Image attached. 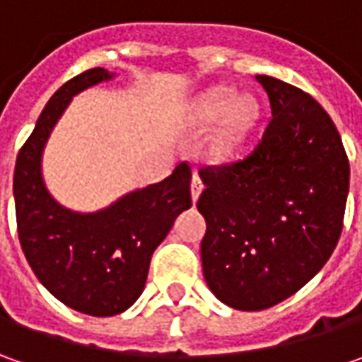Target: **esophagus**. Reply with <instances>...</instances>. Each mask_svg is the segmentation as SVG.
Returning <instances> with one entry per match:
<instances>
[{"mask_svg":"<svg viewBox=\"0 0 362 362\" xmlns=\"http://www.w3.org/2000/svg\"><path fill=\"white\" fill-rule=\"evenodd\" d=\"M202 191H203L202 177H199L197 173H193V179H191V197H193V202H197V199H199Z\"/></svg>","mask_w":362,"mask_h":362,"instance_id":"1","label":"esophagus"}]
</instances>
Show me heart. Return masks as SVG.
Here are the masks:
<instances>
[{"label": "heart", "mask_w": 362, "mask_h": 362, "mask_svg": "<svg viewBox=\"0 0 362 362\" xmlns=\"http://www.w3.org/2000/svg\"><path fill=\"white\" fill-rule=\"evenodd\" d=\"M257 117L259 105L252 96H243L238 100V92L226 86L207 92L193 112V120L199 129L211 127L221 120L207 143V155L211 160L230 159L254 129Z\"/></svg>", "instance_id": "1"}]
</instances>
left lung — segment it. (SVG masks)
<instances>
[{
  "label": "left lung",
  "mask_w": 362,
  "mask_h": 362,
  "mask_svg": "<svg viewBox=\"0 0 362 362\" xmlns=\"http://www.w3.org/2000/svg\"><path fill=\"white\" fill-rule=\"evenodd\" d=\"M272 119L243 159L199 169L197 209L209 290L235 310H264L296 294L334 252L349 195V157L310 94L256 76Z\"/></svg>",
  "instance_id": "1"
}]
</instances>
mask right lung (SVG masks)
<instances>
[{
    "instance_id": "1",
    "label": "right lung",
    "mask_w": 362,
    "mask_h": 362,
    "mask_svg": "<svg viewBox=\"0 0 362 362\" xmlns=\"http://www.w3.org/2000/svg\"><path fill=\"white\" fill-rule=\"evenodd\" d=\"M92 68L54 92L20 148L13 173L18 235L28 264L49 294L78 313L115 316L141 296L151 256L175 217L191 207V167L179 163L160 183L136 189L96 214L62 207L42 179V151L72 96L110 80Z\"/></svg>"
}]
</instances>
